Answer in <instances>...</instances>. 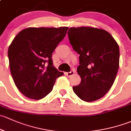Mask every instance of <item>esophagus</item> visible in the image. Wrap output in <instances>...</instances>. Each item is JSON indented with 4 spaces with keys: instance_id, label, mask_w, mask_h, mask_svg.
I'll return each mask as SVG.
<instances>
[{
    "instance_id": "esophagus-1",
    "label": "esophagus",
    "mask_w": 131,
    "mask_h": 131,
    "mask_svg": "<svg viewBox=\"0 0 131 131\" xmlns=\"http://www.w3.org/2000/svg\"><path fill=\"white\" fill-rule=\"evenodd\" d=\"M75 73V71H71V72H65V74L68 77H71V75H74Z\"/></svg>"
}]
</instances>
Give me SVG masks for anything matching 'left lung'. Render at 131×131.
Here are the masks:
<instances>
[{
  "instance_id": "1",
  "label": "left lung",
  "mask_w": 131,
  "mask_h": 131,
  "mask_svg": "<svg viewBox=\"0 0 131 131\" xmlns=\"http://www.w3.org/2000/svg\"><path fill=\"white\" fill-rule=\"evenodd\" d=\"M70 43L79 54L80 84L74 92L84 102L102 98L114 84L119 67V47L108 31L92 27L70 28Z\"/></svg>"
}]
</instances>
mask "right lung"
Segmentation results:
<instances>
[{
    "label": "right lung",
    "mask_w": 131,
    "mask_h": 131,
    "mask_svg": "<svg viewBox=\"0 0 131 131\" xmlns=\"http://www.w3.org/2000/svg\"><path fill=\"white\" fill-rule=\"evenodd\" d=\"M68 28H28L13 40L8 49L10 73L25 96L44 98L52 91L57 78L64 74L53 66L52 56Z\"/></svg>",
    "instance_id": "add662e5"
}]
</instances>
